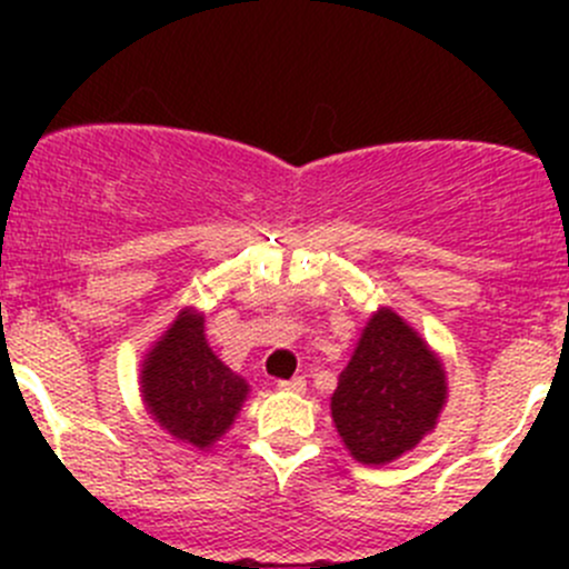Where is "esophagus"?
Masks as SVG:
<instances>
[{"label": "esophagus", "instance_id": "1", "mask_svg": "<svg viewBox=\"0 0 569 569\" xmlns=\"http://www.w3.org/2000/svg\"><path fill=\"white\" fill-rule=\"evenodd\" d=\"M278 388H280V391L302 393V391H306V377H291V380H280Z\"/></svg>", "mask_w": 569, "mask_h": 569}]
</instances>
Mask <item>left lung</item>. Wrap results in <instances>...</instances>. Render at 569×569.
<instances>
[{
  "mask_svg": "<svg viewBox=\"0 0 569 569\" xmlns=\"http://www.w3.org/2000/svg\"><path fill=\"white\" fill-rule=\"evenodd\" d=\"M446 401V371L410 325L377 311L338 377L330 410L358 462L382 465L432 432Z\"/></svg>",
  "mask_w": 569,
  "mask_h": 569,
  "instance_id": "left-lung-1",
  "label": "left lung"
}]
</instances>
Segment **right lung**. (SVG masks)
<instances>
[{
	"instance_id": "1",
	"label": "right lung",
	"mask_w": 569,
	"mask_h": 569,
	"mask_svg": "<svg viewBox=\"0 0 569 569\" xmlns=\"http://www.w3.org/2000/svg\"><path fill=\"white\" fill-rule=\"evenodd\" d=\"M244 396L248 382L211 352L198 313L183 311L142 363L148 410L159 427L198 449L226 435Z\"/></svg>"
}]
</instances>
